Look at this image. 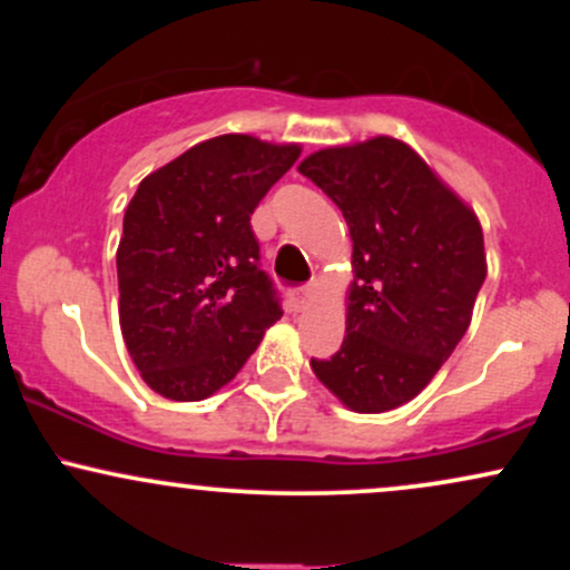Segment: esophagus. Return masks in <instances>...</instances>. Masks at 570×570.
<instances>
[{
	"label": "esophagus",
	"mask_w": 570,
	"mask_h": 570,
	"mask_svg": "<svg viewBox=\"0 0 570 570\" xmlns=\"http://www.w3.org/2000/svg\"><path fill=\"white\" fill-rule=\"evenodd\" d=\"M292 305L297 307V311H303V307L311 303V297H313V286H297V289H292Z\"/></svg>",
	"instance_id": "1"
}]
</instances>
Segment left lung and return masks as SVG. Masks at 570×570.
<instances>
[{
  "mask_svg": "<svg viewBox=\"0 0 570 570\" xmlns=\"http://www.w3.org/2000/svg\"><path fill=\"white\" fill-rule=\"evenodd\" d=\"M299 174L348 222L353 284L345 337L332 358H311L353 412L410 402L466 335L488 276L474 212L391 136L307 155Z\"/></svg>",
  "mask_w": 570,
  "mask_h": 570,
  "instance_id": "obj_1",
  "label": "left lung"
}]
</instances>
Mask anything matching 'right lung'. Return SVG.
I'll use <instances>...</instances> for the list:
<instances>
[{"mask_svg": "<svg viewBox=\"0 0 570 570\" xmlns=\"http://www.w3.org/2000/svg\"><path fill=\"white\" fill-rule=\"evenodd\" d=\"M299 144L227 134L141 181L117 246L120 330L144 383L174 402L227 385L281 318L252 214Z\"/></svg>", "mask_w": 570, "mask_h": 570, "instance_id": "add662e5", "label": "right lung"}]
</instances>
